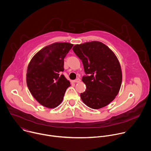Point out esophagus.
Here are the masks:
<instances>
[{
  "label": "esophagus",
  "mask_w": 151,
  "mask_h": 151,
  "mask_svg": "<svg viewBox=\"0 0 151 151\" xmlns=\"http://www.w3.org/2000/svg\"><path fill=\"white\" fill-rule=\"evenodd\" d=\"M80 81H81V80H80V78H77V79H76V80L74 81V83H79V82H80Z\"/></svg>",
  "instance_id": "obj_1"
}]
</instances>
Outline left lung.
I'll return each mask as SVG.
<instances>
[{"mask_svg":"<svg viewBox=\"0 0 151 151\" xmlns=\"http://www.w3.org/2000/svg\"><path fill=\"white\" fill-rule=\"evenodd\" d=\"M73 50L81 60L86 74H89L82 78L87 87L80 94L82 101L93 109L106 106L119 93L122 81L116 55L107 45L96 41L77 44Z\"/></svg>","mask_w":151,"mask_h":151,"instance_id":"obj_1","label":"left lung"}]
</instances>
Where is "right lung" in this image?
I'll list each match as a JSON object with an SVG mask.
<instances>
[{"label": "right lung", "instance_id": "obj_1", "mask_svg": "<svg viewBox=\"0 0 151 151\" xmlns=\"http://www.w3.org/2000/svg\"><path fill=\"white\" fill-rule=\"evenodd\" d=\"M68 42H55L39 51L30 61L27 84L32 96L49 109L59 106L70 82L61 73L64 59L73 47Z\"/></svg>", "mask_w": 151, "mask_h": 151}]
</instances>
